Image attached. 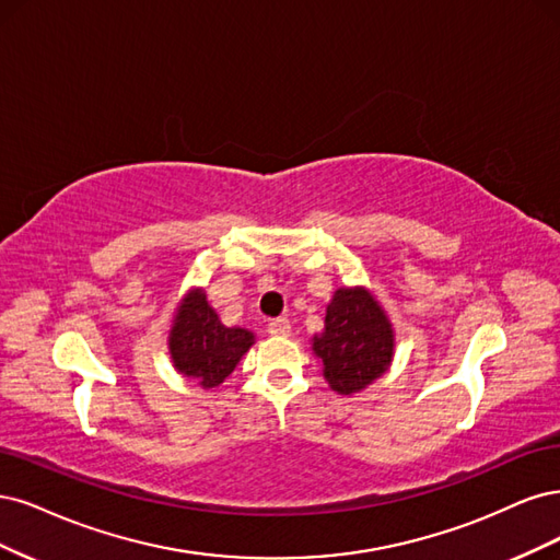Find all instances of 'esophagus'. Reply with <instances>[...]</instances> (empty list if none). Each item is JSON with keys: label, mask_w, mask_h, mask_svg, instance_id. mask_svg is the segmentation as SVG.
I'll list each match as a JSON object with an SVG mask.
<instances>
[{"label": "esophagus", "mask_w": 560, "mask_h": 560, "mask_svg": "<svg viewBox=\"0 0 560 560\" xmlns=\"http://www.w3.org/2000/svg\"><path fill=\"white\" fill-rule=\"evenodd\" d=\"M267 332L272 335V337H288L291 335V320L288 318H272L267 323Z\"/></svg>", "instance_id": "esophagus-1"}]
</instances>
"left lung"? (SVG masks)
Wrapping results in <instances>:
<instances>
[{
	"label": "left lung",
	"instance_id": "1",
	"mask_svg": "<svg viewBox=\"0 0 560 560\" xmlns=\"http://www.w3.org/2000/svg\"><path fill=\"white\" fill-rule=\"evenodd\" d=\"M332 390L351 395L382 376L393 355V330L382 306L363 288H339L328 304L326 330L314 337Z\"/></svg>",
	"mask_w": 560,
	"mask_h": 560
}]
</instances>
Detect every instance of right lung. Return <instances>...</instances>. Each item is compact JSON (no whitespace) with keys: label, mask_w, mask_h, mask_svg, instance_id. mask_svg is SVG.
<instances>
[{"label":"right lung","mask_w":560,"mask_h":560,"mask_svg":"<svg viewBox=\"0 0 560 560\" xmlns=\"http://www.w3.org/2000/svg\"><path fill=\"white\" fill-rule=\"evenodd\" d=\"M250 345L254 335L244 328H225L202 291L190 293L178 306L170 335L174 368L205 388L223 384Z\"/></svg>","instance_id":"right-lung-1"}]
</instances>
